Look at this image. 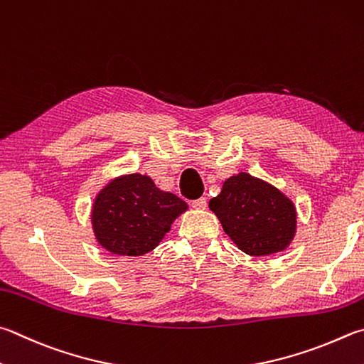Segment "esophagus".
Masks as SVG:
<instances>
[{
  "mask_svg": "<svg viewBox=\"0 0 364 364\" xmlns=\"http://www.w3.org/2000/svg\"><path fill=\"white\" fill-rule=\"evenodd\" d=\"M191 205H193L196 210H203V208H207V199H205V197H200V199L193 200V203Z\"/></svg>",
  "mask_w": 364,
  "mask_h": 364,
  "instance_id": "esophagus-1",
  "label": "esophagus"
}]
</instances>
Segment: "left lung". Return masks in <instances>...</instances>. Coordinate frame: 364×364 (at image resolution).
Masks as SVG:
<instances>
[{
	"mask_svg": "<svg viewBox=\"0 0 364 364\" xmlns=\"http://www.w3.org/2000/svg\"><path fill=\"white\" fill-rule=\"evenodd\" d=\"M210 210L224 232L250 256H266L285 250L294 237L296 210L279 189L248 173L224 181Z\"/></svg>",
	"mask_w": 364,
	"mask_h": 364,
	"instance_id": "8db88e82",
	"label": "left lung"
}]
</instances>
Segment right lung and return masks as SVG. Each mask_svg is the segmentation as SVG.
<instances>
[{
  "instance_id": "right-lung-1",
  "label": "right lung",
  "mask_w": 364,
  "mask_h": 364,
  "mask_svg": "<svg viewBox=\"0 0 364 364\" xmlns=\"http://www.w3.org/2000/svg\"><path fill=\"white\" fill-rule=\"evenodd\" d=\"M188 205L156 188L146 175L116 178L97 196L92 224L103 248L114 255L141 256L154 250Z\"/></svg>"
}]
</instances>
